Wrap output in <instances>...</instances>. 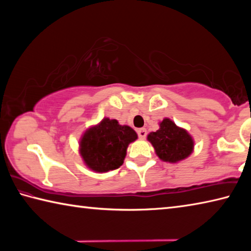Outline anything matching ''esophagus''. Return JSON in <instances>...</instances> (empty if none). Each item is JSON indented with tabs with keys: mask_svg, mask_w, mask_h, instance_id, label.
I'll return each instance as SVG.
<instances>
[{
	"mask_svg": "<svg viewBox=\"0 0 251 251\" xmlns=\"http://www.w3.org/2000/svg\"><path fill=\"white\" fill-rule=\"evenodd\" d=\"M137 134H138V137H139V138L144 139V138L146 137L147 131H146L145 128H138V129H137Z\"/></svg>",
	"mask_w": 251,
	"mask_h": 251,
	"instance_id": "esophagus-1",
	"label": "esophagus"
}]
</instances>
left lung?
<instances>
[{
  "instance_id": "8db88e82",
  "label": "left lung",
  "mask_w": 251,
  "mask_h": 251,
  "mask_svg": "<svg viewBox=\"0 0 251 251\" xmlns=\"http://www.w3.org/2000/svg\"><path fill=\"white\" fill-rule=\"evenodd\" d=\"M147 139L155 148L156 155L163 161L178 163L193 152L194 141L188 131L175 123L164 118L159 129L148 134Z\"/></svg>"
}]
</instances>
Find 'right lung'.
Returning <instances> with one entry per match:
<instances>
[{"label":"right lung","mask_w":251,"mask_h":251,"mask_svg":"<svg viewBox=\"0 0 251 251\" xmlns=\"http://www.w3.org/2000/svg\"><path fill=\"white\" fill-rule=\"evenodd\" d=\"M137 139V134L127 125L105 117L100 124L88 128L79 142V154L92 171L106 173L121 167L127 147Z\"/></svg>","instance_id":"1"}]
</instances>
